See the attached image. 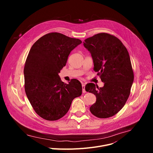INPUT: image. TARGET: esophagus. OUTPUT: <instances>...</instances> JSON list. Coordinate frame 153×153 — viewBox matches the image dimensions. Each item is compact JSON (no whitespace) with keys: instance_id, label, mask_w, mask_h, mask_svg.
I'll return each mask as SVG.
<instances>
[{"instance_id":"1","label":"esophagus","mask_w":153,"mask_h":153,"mask_svg":"<svg viewBox=\"0 0 153 153\" xmlns=\"http://www.w3.org/2000/svg\"><path fill=\"white\" fill-rule=\"evenodd\" d=\"M82 92H83V93H86V91H85V85L83 83H82Z\"/></svg>"}]
</instances>
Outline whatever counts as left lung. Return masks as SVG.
<instances>
[{"label": "left lung", "instance_id": "8db88e82", "mask_svg": "<svg viewBox=\"0 0 153 153\" xmlns=\"http://www.w3.org/2000/svg\"><path fill=\"white\" fill-rule=\"evenodd\" d=\"M83 45L91 53L94 70L104 83L102 88L93 83L86 85L85 90L96 97L90 110L99 118L112 117L126 102L134 80L128 52L117 37L105 33L86 39Z\"/></svg>", "mask_w": 153, "mask_h": 153}]
</instances>
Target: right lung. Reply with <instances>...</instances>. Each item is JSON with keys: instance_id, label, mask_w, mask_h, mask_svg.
Instances as JSON below:
<instances>
[{"instance_id": "right-lung-1", "label": "right lung", "mask_w": 153, "mask_h": 153, "mask_svg": "<svg viewBox=\"0 0 153 153\" xmlns=\"http://www.w3.org/2000/svg\"><path fill=\"white\" fill-rule=\"evenodd\" d=\"M82 43L59 33L41 37L32 46L24 73L25 91L35 112L47 120H57L67 113L73 100L82 94L77 79L68 84L58 75L70 52Z\"/></svg>"}]
</instances>
